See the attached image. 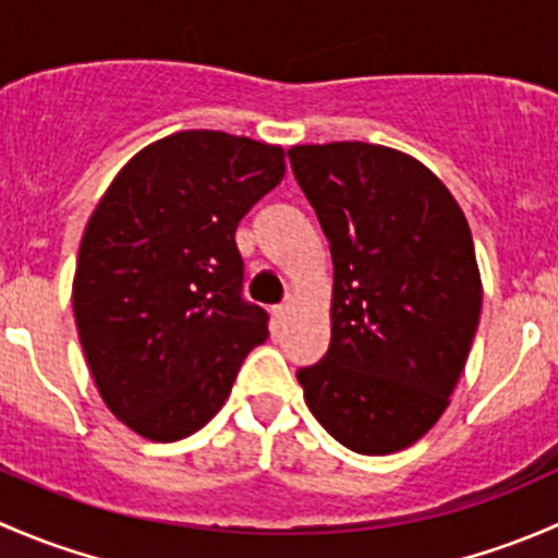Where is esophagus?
Masks as SVG:
<instances>
[{"label": "esophagus", "instance_id": "1", "mask_svg": "<svg viewBox=\"0 0 558 558\" xmlns=\"http://www.w3.org/2000/svg\"><path fill=\"white\" fill-rule=\"evenodd\" d=\"M291 307H294V302H291V300H286L283 305H278V307H275V318H278V320H286V318H289Z\"/></svg>", "mask_w": 558, "mask_h": 558}]
</instances>
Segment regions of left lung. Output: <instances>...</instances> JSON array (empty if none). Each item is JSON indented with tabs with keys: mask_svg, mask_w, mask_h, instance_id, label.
Returning a JSON list of instances; mask_svg holds the SVG:
<instances>
[{
	"mask_svg": "<svg viewBox=\"0 0 558 558\" xmlns=\"http://www.w3.org/2000/svg\"><path fill=\"white\" fill-rule=\"evenodd\" d=\"M289 159L335 262L329 351L296 380L337 442L402 451L448 408L475 340L483 289L470 223L402 150L294 145Z\"/></svg>",
	"mask_w": 558,
	"mask_h": 558,
	"instance_id": "8db88e82",
	"label": "left lung"
}]
</instances>
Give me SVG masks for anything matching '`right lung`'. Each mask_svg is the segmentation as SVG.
<instances>
[{"label": "right lung", "instance_id": "right-lung-1", "mask_svg": "<svg viewBox=\"0 0 558 558\" xmlns=\"http://www.w3.org/2000/svg\"><path fill=\"white\" fill-rule=\"evenodd\" d=\"M283 172L280 145L178 132L140 150L88 218L77 335L105 404L137 435L172 442L202 429L267 340L234 232Z\"/></svg>", "mask_w": 558, "mask_h": 558}]
</instances>
